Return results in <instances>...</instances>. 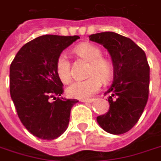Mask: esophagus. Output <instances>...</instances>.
Instances as JSON below:
<instances>
[{"instance_id":"34e87169","label":"esophagus","mask_w":161,"mask_h":161,"mask_svg":"<svg viewBox=\"0 0 161 161\" xmlns=\"http://www.w3.org/2000/svg\"><path fill=\"white\" fill-rule=\"evenodd\" d=\"M95 101V99H89V100H82L81 102L82 103H91Z\"/></svg>"}]
</instances>
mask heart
Listing matches in <instances>:
<instances>
[{
	"mask_svg": "<svg viewBox=\"0 0 161 161\" xmlns=\"http://www.w3.org/2000/svg\"><path fill=\"white\" fill-rule=\"evenodd\" d=\"M74 53L80 58L88 61V78L76 81L66 88V95L70 98L86 100L95 94L102 86L103 82H108L112 78L114 68L112 63L103 58L102 50L90 44H81L74 49ZM56 74L59 80L64 84L71 81V62L65 55H60L56 61Z\"/></svg>",
	"mask_w": 161,
	"mask_h": 161,
	"instance_id": "obj_1",
	"label": "heart"
}]
</instances>
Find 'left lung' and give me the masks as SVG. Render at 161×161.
Returning <instances> with one entry per match:
<instances>
[{
	"instance_id": "left-lung-1",
	"label": "left lung",
	"mask_w": 161,
	"mask_h": 161,
	"mask_svg": "<svg viewBox=\"0 0 161 161\" xmlns=\"http://www.w3.org/2000/svg\"><path fill=\"white\" fill-rule=\"evenodd\" d=\"M89 40L108 50L114 66V81L105 92L111 94L110 107L97 121L109 133H125L138 122L148 100L149 65L145 51L130 38L112 31L91 34Z\"/></svg>"
}]
</instances>
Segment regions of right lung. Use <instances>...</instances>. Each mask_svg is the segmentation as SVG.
Masks as SVG:
<instances>
[{"instance_id":"add662e5","label":"right lung","mask_w":161,"mask_h":161,"mask_svg":"<svg viewBox=\"0 0 161 161\" xmlns=\"http://www.w3.org/2000/svg\"><path fill=\"white\" fill-rule=\"evenodd\" d=\"M80 37L43 35L24 45L10 65V94L24 127L43 140H54L68 128L71 109L78 103L64 99L56 74L61 52Z\"/></svg>"}]
</instances>
